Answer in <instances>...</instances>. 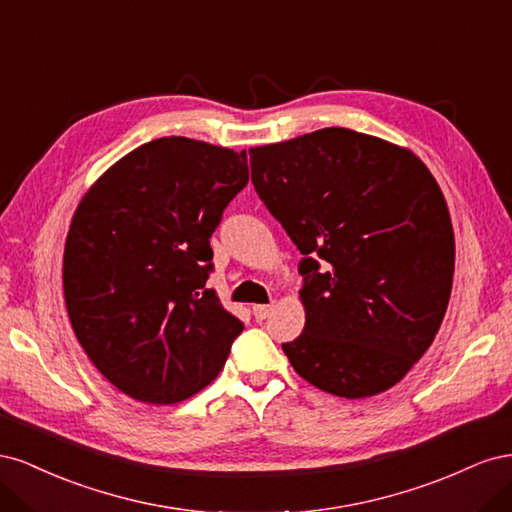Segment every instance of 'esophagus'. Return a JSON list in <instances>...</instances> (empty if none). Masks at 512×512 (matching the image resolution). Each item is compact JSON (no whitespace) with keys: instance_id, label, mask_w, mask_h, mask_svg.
<instances>
[{"instance_id":"1","label":"esophagus","mask_w":512,"mask_h":512,"mask_svg":"<svg viewBox=\"0 0 512 512\" xmlns=\"http://www.w3.org/2000/svg\"><path fill=\"white\" fill-rule=\"evenodd\" d=\"M252 312H254V318H256L258 322H262V320H267L269 314L273 312V305H254Z\"/></svg>"}]
</instances>
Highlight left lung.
<instances>
[{
    "label": "left lung",
    "mask_w": 512,
    "mask_h": 512,
    "mask_svg": "<svg viewBox=\"0 0 512 512\" xmlns=\"http://www.w3.org/2000/svg\"><path fill=\"white\" fill-rule=\"evenodd\" d=\"M262 203L303 254L305 327L282 344L309 384L361 399L421 359L446 314L455 235L412 151L346 128L250 149Z\"/></svg>",
    "instance_id": "left-lung-1"
}]
</instances>
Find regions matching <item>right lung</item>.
<instances>
[{
  "label": "right lung",
  "instance_id": "1",
  "mask_svg": "<svg viewBox=\"0 0 512 512\" xmlns=\"http://www.w3.org/2000/svg\"><path fill=\"white\" fill-rule=\"evenodd\" d=\"M247 179L245 151L166 136L81 200L64 252L68 316L121 393L168 406L218 378L243 322L207 288L209 239Z\"/></svg>",
  "mask_w": 512,
  "mask_h": 512
}]
</instances>
